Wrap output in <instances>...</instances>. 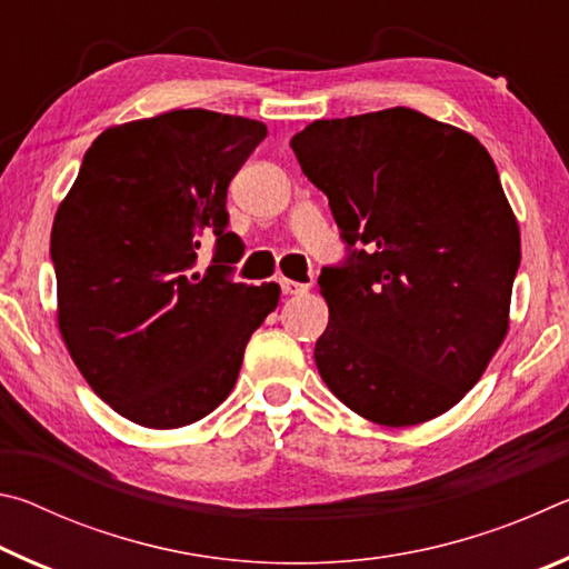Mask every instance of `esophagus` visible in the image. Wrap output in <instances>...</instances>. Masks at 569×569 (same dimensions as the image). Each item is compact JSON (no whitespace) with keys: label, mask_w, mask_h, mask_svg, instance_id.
I'll use <instances>...</instances> for the list:
<instances>
[{"label":"esophagus","mask_w":569,"mask_h":569,"mask_svg":"<svg viewBox=\"0 0 569 569\" xmlns=\"http://www.w3.org/2000/svg\"><path fill=\"white\" fill-rule=\"evenodd\" d=\"M281 291L286 296H301L308 291V283H296V281H288V278H281Z\"/></svg>","instance_id":"1"}]
</instances>
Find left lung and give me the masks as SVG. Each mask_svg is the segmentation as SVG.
<instances>
[{
  "label": "left lung",
  "instance_id": "8db88e82",
  "mask_svg": "<svg viewBox=\"0 0 569 569\" xmlns=\"http://www.w3.org/2000/svg\"><path fill=\"white\" fill-rule=\"evenodd\" d=\"M353 248L319 286L313 359L336 399L381 427L437 419L481 379L509 329L519 226L485 146L409 108L293 134Z\"/></svg>",
  "mask_w": 569,
  "mask_h": 569
}]
</instances>
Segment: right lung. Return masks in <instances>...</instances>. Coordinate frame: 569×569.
Instances as JSON below:
<instances>
[{"label": "right lung", "mask_w": 569, "mask_h": 569, "mask_svg": "<svg viewBox=\"0 0 569 569\" xmlns=\"http://www.w3.org/2000/svg\"><path fill=\"white\" fill-rule=\"evenodd\" d=\"M266 134L263 122L210 110L114 124L57 208L62 341L92 391L140 427L178 429L223 403L250 333L278 306V283H233L223 266L243 253L228 182ZM208 234L217 258L200 274Z\"/></svg>", "instance_id": "add662e5"}]
</instances>
